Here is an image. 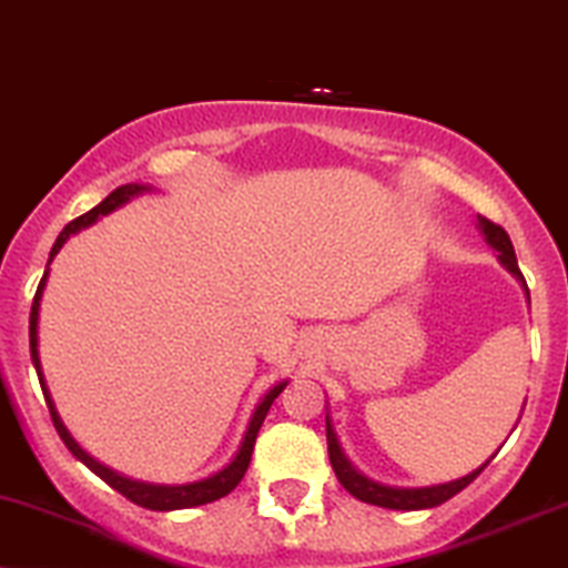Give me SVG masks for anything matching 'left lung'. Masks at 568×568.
<instances>
[{
  "label": "left lung",
  "instance_id": "8db88e82",
  "mask_svg": "<svg viewBox=\"0 0 568 568\" xmlns=\"http://www.w3.org/2000/svg\"><path fill=\"white\" fill-rule=\"evenodd\" d=\"M476 225H478V231L484 233L486 244H489L491 250L497 252L499 265H503L505 271L513 273V276L518 278V284H521L524 292H526V300H529L526 278H524L521 268H518V260H516V252H513L508 233H505V229H499V225H495L491 220H486L481 215H478ZM326 449H329L332 470H335L337 481L345 486V491H351V495L356 499H362V503L377 505V508H390V510H428V508H436V505H442V503H446V499L455 497L457 491H463L465 486H468L473 478H476L478 473L486 468V465H489V459L495 457V455H491L481 465V468L468 473V476L455 478V481H446V484L412 486V489H406V486L379 484V481H372V478H366L364 473L358 470L348 457H345L343 446H339V438L335 433V425H332L329 412H326Z\"/></svg>",
  "mask_w": 568,
  "mask_h": 568
}]
</instances>
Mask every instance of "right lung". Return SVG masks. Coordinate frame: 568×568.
Here are the masks:
<instances>
[{
	"label": "right lung",
	"instance_id": "obj_1",
	"mask_svg": "<svg viewBox=\"0 0 568 568\" xmlns=\"http://www.w3.org/2000/svg\"><path fill=\"white\" fill-rule=\"evenodd\" d=\"M151 191H153V185H149V183H145V185L143 183L119 185V189L111 191L109 196H105L98 206H92V210L84 212L82 217L71 220V223L65 225L63 231H60V236L55 239V244H52V250H50V260H47V271H44L42 282H39L37 295H33L31 318H29V343H31V364H33V369H37V375H39V385H42L47 409H50V415H52V425H55L58 436L63 438V444L69 446L71 455L77 457L79 463H84L87 468L95 473V476L103 478V481L109 484L111 489H116L119 495H124L126 499H130V503L140 505V508H149V510H183V508H196V505L215 503V499L225 497V495H229V491L236 489V484L242 481L246 468H250L252 449H255V438H257L260 425H263V419H265V415H268L271 404L276 402V396L286 388V383H290V379H282V383H276L268 393H265L263 398H260L255 409H252L250 423H246V430H244L242 442H239L236 455L231 457L229 465H223V468L212 473V476L199 478V481H191V484H149V481H135V478H130V476H122V473L111 470L109 465L98 463L95 457L87 455L82 446L77 444V438H73L71 433H69V428H65V425H63V419H60L58 409H55V402H52V396H50V388H47L42 362H39V305H42L47 278H50V263H52V260H55V255H58L60 250H63V244L69 242L73 233H79L82 229H90V225H95L100 217L111 215L113 210H119V206H124L126 202H132V199H135V196H143V193H151Z\"/></svg>",
	"mask_w": 568,
	"mask_h": 568
}]
</instances>
